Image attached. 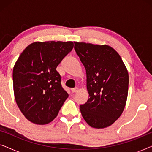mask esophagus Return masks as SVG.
Segmentation results:
<instances>
[{"label": "esophagus", "mask_w": 152, "mask_h": 152, "mask_svg": "<svg viewBox=\"0 0 152 152\" xmlns=\"http://www.w3.org/2000/svg\"><path fill=\"white\" fill-rule=\"evenodd\" d=\"M71 91H72V93H77V91H79V88H77V87H75V88H72Z\"/></svg>", "instance_id": "esophagus-1"}]
</instances>
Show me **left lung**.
<instances>
[{"label":"left lung","mask_w":152,"mask_h":152,"mask_svg":"<svg viewBox=\"0 0 152 152\" xmlns=\"http://www.w3.org/2000/svg\"><path fill=\"white\" fill-rule=\"evenodd\" d=\"M86 72L89 98L80 105L82 117L91 126L103 129L120 118L128 95L129 74L117 52L107 45L74 42Z\"/></svg>","instance_id":"8db88e82"}]
</instances>
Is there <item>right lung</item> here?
<instances>
[{"mask_svg":"<svg viewBox=\"0 0 152 152\" xmlns=\"http://www.w3.org/2000/svg\"><path fill=\"white\" fill-rule=\"evenodd\" d=\"M73 46L72 41H37L29 45L16 61L14 97L20 111L33 123L53 121L68 98L56 68Z\"/></svg>","mask_w":152,"mask_h":152,"instance_id":"1","label":"right lung"}]
</instances>
